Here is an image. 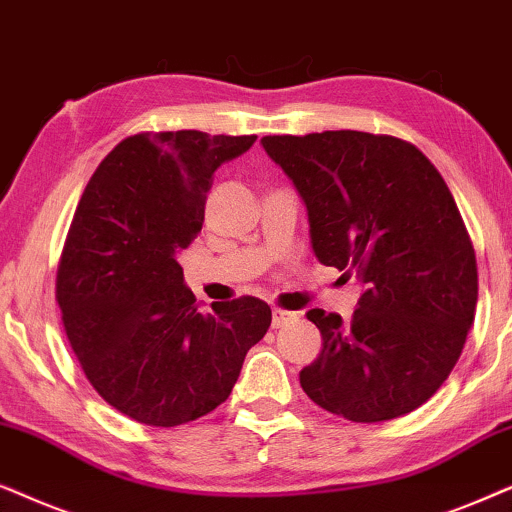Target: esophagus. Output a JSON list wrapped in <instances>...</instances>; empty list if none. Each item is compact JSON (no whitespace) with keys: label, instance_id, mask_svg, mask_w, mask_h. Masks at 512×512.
Wrapping results in <instances>:
<instances>
[{"label":"esophagus","instance_id":"esophagus-1","mask_svg":"<svg viewBox=\"0 0 512 512\" xmlns=\"http://www.w3.org/2000/svg\"><path fill=\"white\" fill-rule=\"evenodd\" d=\"M297 316L292 311H283V309H274V316H271V325L274 327H283V325H288V323H292V320H295Z\"/></svg>","mask_w":512,"mask_h":512}]
</instances>
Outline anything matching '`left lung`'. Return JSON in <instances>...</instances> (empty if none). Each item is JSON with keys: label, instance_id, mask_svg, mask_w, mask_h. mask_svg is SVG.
<instances>
[{"label": "left lung", "instance_id": "1", "mask_svg": "<svg viewBox=\"0 0 512 512\" xmlns=\"http://www.w3.org/2000/svg\"><path fill=\"white\" fill-rule=\"evenodd\" d=\"M262 147L306 203L318 260L365 285L351 320L306 313L323 351L299 372L304 393L358 424L417 410L454 370L478 304L473 243L438 168L412 142L363 131Z\"/></svg>", "mask_w": 512, "mask_h": 512}]
</instances>
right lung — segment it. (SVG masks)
Segmentation results:
<instances>
[{
	"instance_id": "obj_1",
	"label": "right lung",
	"mask_w": 512,
	"mask_h": 512,
	"mask_svg": "<svg viewBox=\"0 0 512 512\" xmlns=\"http://www.w3.org/2000/svg\"><path fill=\"white\" fill-rule=\"evenodd\" d=\"M255 140L131 135L74 210L56 276L67 339L100 398L138 424L170 428L213 412L267 335V302L238 297L201 313L177 262L203 227L215 170Z\"/></svg>"
}]
</instances>
